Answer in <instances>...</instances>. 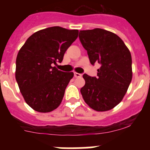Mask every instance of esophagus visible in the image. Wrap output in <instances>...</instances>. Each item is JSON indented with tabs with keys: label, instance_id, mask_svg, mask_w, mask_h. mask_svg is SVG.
I'll use <instances>...</instances> for the list:
<instances>
[{
	"label": "esophagus",
	"instance_id": "obj_1",
	"mask_svg": "<svg viewBox=\"0 0 150 150\" xmlns=\"http://www.w3.org/2000/svg\"><path fill=\"white\" fill-rule=\"evenodd\" d=\"M74 76H75V78H81V77L82 76V74L78 73V72H74Z\"/></svg>",
	"mask_w": 150,
	"mask_h": 150
}]
</instances>
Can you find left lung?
I'll list each match as a JSON object with an SVG mask.
<instances>
[{"instance_id":"8db88e82","label":"left lung","mask_w":150,"mask_h":150,"mask_svg":"<svg viewBox=\"0 0 150 150\" xmlns=\"http://www.w3.org/2000/svg\"><path fill=\"white\" fill-rule=\"evenodd\" d=\"M79 38L91 64H101L96 78L83 75V98L96 111L112 110L123 99L132 80L131 52L119 36L103 29L81 30Z\"/></svg>"}]
</instances>
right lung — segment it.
<instances>
[{
	"label": "right lung",
	"mask_w": 150,
	"mask_h": 150,
	"mask_svg": "<svg viewBox=\"0 0 150 150\" xmlns=\"http://www.w3.org/2000/svg\"><path fill=\"white\" fill-rule=\"evenodd\" d=\"M78 35V30L48 28L33 33L19 51L15 77L24 99L35 111L49 112L61 104L74 73L52 64L62 62Z\"/></svg>",
	"instance_id": "add662e5"
}]
</instances>
